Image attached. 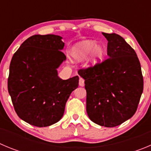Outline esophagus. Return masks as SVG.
<instances>
[{"mask_svg": "<svg viewBox=\"0 0 151 151\" xmlns=\"http://www.w3.org/2000/svg\"><path fill=\"white\" fill-rule=\"evenodd\" d=\"M79 85L80 86H84V80L82 78V77H80V80H79Z\"/></svg>", "mask_w": 151, "mask_h": 151, "instance_id": "34e87169", "label": "esophagus"}]
</instances>
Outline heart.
I'll use <instances>...</instances> for the list:
<instances>
[{"mask_svg": "<svg viewBox=\"0 0 151 151\" xmlns=\"http://www.w3.org/2000/svg\"><path fill=\"white\" fill-rule=\"evenodd\" d=\"M105 49L100 44L93 40H84L78 42L71 49V56L76 60H83L90 53L89 63L91 65L98 64L104 55Z\"/></svg>", "mask_w": 151, "mask_h": 151, "instance_id": "b5f03b06", "label": "heart"}]
</instances>
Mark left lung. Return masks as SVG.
Returning <instances> with one entry per match:
<instances>
[{
    "label": "left lung",
    "instance_id": "obj_1",
    "mask_svg": "<svg viewBox=\"0 0 151 151\" xmlns=\"http://www.w3.org/2000/svg\"><path fill=\"white\" fill-rule=\"evenodd\" d=\"M106 38V60L78 71L85 80L86 112L94 123L106 127L122 124L136 112L143 92L140 62L135 50L121 36Z\"/></svg>",
    "mask_w": 151,
    "mask_h": 151
}]
</instances>
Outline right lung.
Returning a JSON list of instances; mask_svg holds the SVG:
<instances>
[{"label": "right lung", "mask_w": 151, "mask_h": 151, "mask_svg": "<svg viewBox=\"0 0 151 151\" xmlns=\"http://www.w3.org/2000/svg\"><path fill=\"white\" fill-rule=\"evenodd\" d=\"M60 36L34 35L14 53L9 65L8 91L18 116L42 127L58 122L79 77L62 80L57 70L66 56Z\"/></svg>", "instance_id": "1"}]
</instances>
